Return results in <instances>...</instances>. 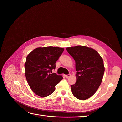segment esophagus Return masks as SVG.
Instances as JSON below:
<instances>
[{"label":"esophagus","instance_id":"1","mask_svg":"<svg viewBox=\"0 0 122 122\" xmlns=\"http://www.w3.org/2000/svg\"><path fill=\"white\" fill-rule=\"evenodd\" d=\"M71 76V75H70V74H69V75H65V77H66V78H68L69 77H70Z\"/></svg>","mask_w":122,"mask_h":122}]
</instances>
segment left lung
Instances as JSON below:
<instances>
[{
	"label": "left lung",
	"mask_w": 122,
	"mask_h": 122,
	"mask_svg": "<svg viewBox=\"0 0 122 122\" xmlns=\"http://www.w3.org/2000/svg\"><path fill=\"white\" fill-rule=\"evenodd\" d=\"M76 61V82L71 85L73 96L86 100L96 93L102 82L105 67L103 59L96 50L85 46L67 47Z\"/></svg>",
	"instance_id": "8db88e82"
}]
</instances>
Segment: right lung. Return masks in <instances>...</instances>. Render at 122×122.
Wrapping results in <instances>:
<instances>
[{
  "label": "right lung",
  "instance_id": "add662e5",
  "mask_svg": "<svg viewBox=\"0 0 122 122\" xmlns=\"http://www.w3.org/2000/svg\"><path fill=\"white\" fill-rule=\"evenodd\" d=\"M64 48L55 46L37 47L27 56L25 63V76L34 93L40 97L52 94L55 85L63 79L61 75L52 73Z\"/></svg>",
  "mask_w": 122,
  "mask_h": 122
}]
</instances>
